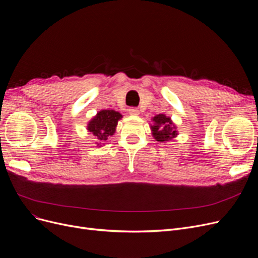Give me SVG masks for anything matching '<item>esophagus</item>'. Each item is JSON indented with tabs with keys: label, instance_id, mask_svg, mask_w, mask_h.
I'll list each match as a JSON object with an SVG mask.
<instances>
[{
	"label": "esophagus",
	"instance_id": "esophagus-1",
	"mask_svg": "<svg viewBox=\"0 0 258 258\" xmlns=\"http://www.w3.org/2000/svg\"><path fill=\"white\" fill-rule=\"evenodd\" d=\"M128 114L131 116H138L140 114V112L136 107H131V108H128Z\"/></svg>",
	"mask_w": 258,
	"mask_h": 258
}]
</instances>
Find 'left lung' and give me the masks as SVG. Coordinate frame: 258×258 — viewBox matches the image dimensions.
<instances>
[{
	"instance_id": "obj_1",
	"label": "left lung",
	"mask_w": 258,
	"mask_h": 258,
	"mask_svg": "<svg viewBox=\"0 0 258 258\" xmlns=\"http://www.w3.org/2000/svg\"><path fill=\"white\" fill-rule=\"evenodd\" d=\"M153 123L150 125L152 135L156 141L165 143L172 140L179 135L177 125L173 123L170 117L165 114H159L152 118Z\"/></svg>"
}]
</instances>
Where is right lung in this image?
<instances>
[{
    "label": "right lung",
    "mask_w": 258,
    "mask_h": 258,
    "mask_svg": "<svg viewBox=\"0 0 258 258\" xmlns=\"http://www.w3.org/2000/svg\"><path fill=\"white\" fill-rule=\"evenodd\" d=\"M121 118L122 115L119 112L114 110H101L88 122L87 130L96 140L95 142L96 146L101 147L108 137L113 136L116 132L118 121Z\"/></svg>",
    "instance_id": "1"
}]
</instances>
